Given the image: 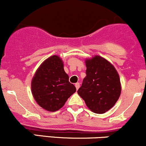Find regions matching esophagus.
<instances>
[{
	"label": "esophagus",
	"instance_id": "34e87169",
	"mask_svg": "<svg viewBox=\"0 0 146 146\" xmlns=\"http://www.w3.org/2000/svg\"><path fill=\"white\" fill-rule=\"evenodd\" d=\"M75 87H76V89L78 90V88H80V83H78V82L76 83L75 84Z\"/></svg>",
	"mask_w": 146,
	"mask_h": 146
}]
</instances>
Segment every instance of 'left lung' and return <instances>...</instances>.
Returning <instances> with one entry per match:
<instances>
[{
  "label": "left lung",
  "mask_w": 146,
  "mask_h": 146,
  "mask_svg": "<svg viewBox=\"0 0 146 146\" xmlns=\"http://www.w3.org/2000/svg\"><path fill=\"white\" fill-rule=\"evenodd\" d=\"M86 76L78 95L92 112L105 113L115 106L121 91L119 75L115 66L100 56L85 60Z\"/></svg>",
  "instance_id": "obj_1"
}]
</instances>
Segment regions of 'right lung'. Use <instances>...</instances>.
<instances>
[{
    "mask_svg": "<svg viewBox=\"0 0 146 146\" xmlns=\"http://www.w3.org/2000/svg\"><path fill=\"white\" fill-rule=\"evenodd\" d=\"M76 91L64 70L62 60L52 56L41 64L31 80V93L38 105L49 112L58 110Z\"/></svg>",
    "mask_w": 146,
    "mask_h": 146,
    "instance_id": "add662e5",
    "label": "right lung"
}]
</instances>
